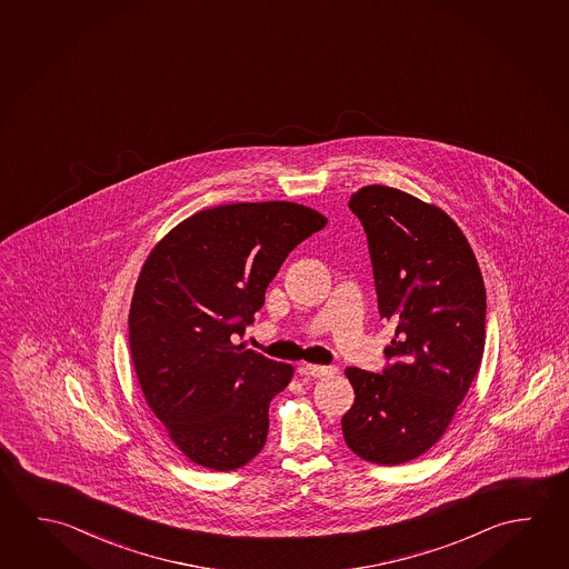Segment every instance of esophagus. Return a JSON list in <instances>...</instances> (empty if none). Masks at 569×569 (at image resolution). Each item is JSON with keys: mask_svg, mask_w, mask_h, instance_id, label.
Returning a JSON list of instances; mask_svg holds the SVG:
<instances>
[{"mask_svg": "<svg viewBox=\"0 0 569 569\" xmlns=\"http://www.w3.org/2000/svg\"><path fill=\"white\" fill-rule=\"evenodd\" d=\"M306 371L311 375L313 379H321V377H331L336 375L339 369L333 365H306Z\"/></svg>", "mask_w": 569, "mask_h": 569, "instance_id": "esophagus-1", "label": "esophagus"}]
</instances>
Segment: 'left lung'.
<instances>
[{
    "label": "left lung",
    "mask_w": 569,
    "mask_h": 569,
    "mask_svg": "<svg viewBox=\"0 0 569 569\" xmlns=\"http://www.w3.org/2000/svg\"><path fill=\"white\" fill-rule=\"evenodd\" d=\"M349 208L367 233L379 313L395 339L382 375L345 369L355 402L341 429L357 457L402 465L445 435L480 369L485 280L465 233L438 206L371 184Z\"/></svg>",
    "instance_id": "obj_1"
}]
</instances>
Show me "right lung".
<instances>
[{
  "instance_id": "add662e5",
  "label": "right lung",
  "mask_w": 569,
  "mask_h": 569,
  "mask_svg": "<svg viewBox=\"0 0 569 569\" xmlns=\"http://www.w3.org/2000/svg\"><path fill=\"white\" fill-rule=\"evenodd\" d=\"M327 224L293 202H240L196 212L160 240L129 311L132 365L150 410L194 465L218 472L260 452L268 409L293 377L243 345L288 253Z\"/></svg>"
}]
</instances>
